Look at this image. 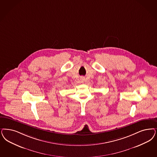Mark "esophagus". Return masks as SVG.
<instances>
[{
	"mask_svg": "<svg viewBox=\"0 0 157 157\" xmlns=\"http://www.w3.org/2000/svg\"><path fill=\"white\" fill-rule=\"evenodd\" d=\"M82 80H83V79H82Z\"/></svg>",
	"mask_w": 157,
	"mask_h": 157,
	"instance_id": "34e87169",
	"label": "esophagus"
}]
</instances>
